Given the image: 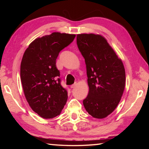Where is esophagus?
Wrapping results in <instances>:
<instances>
[{"mask_svg": "<svg viewBox=\"0 0 149 149\" xmlns=\"http://www.w3.org/2000/svg\"><path fill=\"white\" fill-rule=\"evenodd\" d=\"M77 86V84L76 83H75V84H73V85H72L71 86H70V87L72 88V89H74V88H75V87Z\"/></svg>", "mask_w": 149, "mask_h": 149, "instance_id": "34e87169", "label": "esophagus"}]
</instances>
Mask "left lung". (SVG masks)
<instances>
[{
	"label": "left lung",
	"mask_w": 149,
	"mask_h": 149,
	"mask_svg": "<svg viewBox=\"0 0 149 149\" xmlns=\"http://www.w3.org/2000/svg\"><path fill=\"white\" fill-rule=\"evenodd\" d=\"M77 45L86 64L89 94L83 100L93 118H106L120 101L125 88V72L104 37L100 35H77Z\"/></svg>",
	"instance_id": "obj_1"
}]
</instances>
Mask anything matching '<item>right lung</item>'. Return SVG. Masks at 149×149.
Instances as JSON below:
<instances>
[{
	"mask_svg": "<svg viewBox=\"0 0 149 149\" xmlns=\"http://www.w3.org/2000/svg\"><path fill=\"white\" fill-rule=\"evenodd\" d=\"M75 37L54 32L37 38L22 58L20 77L25 97L31 109L45 119L59 115L67 102L68 91L61 85L56 60Z\"/></svg>",
	"mask_w": 149,
	"mask_h": 149,
	"instance_id": "add662e5",
	"label": "right lung"
}]
</instances>
